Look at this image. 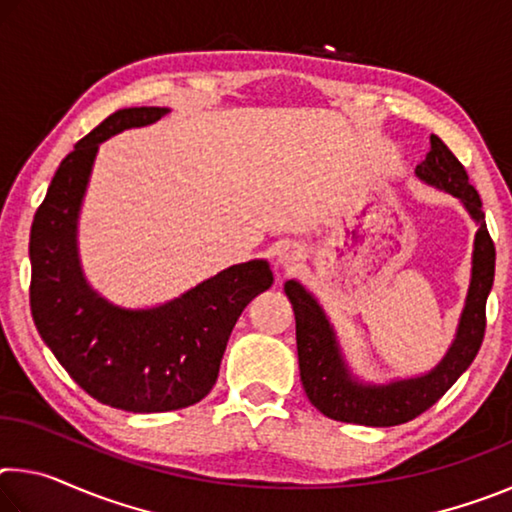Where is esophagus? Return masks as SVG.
Here are the masks:
<instances>
[{"mask_svg": "<svg viewBox=\"0 0 512 512\" xmlns=\"http://www.w3.org/2000/svg\"><path fill=\"white\" fill-rule=\"evenodd\" d=\"M277 259H280L282 266H293L296 262H300V253L293 246H284L280 253H277Z\"/></svg>", "mask_w": 512, "mask_h": 512, "instance_id": "obj_1", "label": "esophagus"}]
</instances>
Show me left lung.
I'll use <instances>...</instances> for the list:
<instances>
[{"label": "left lung", "mask_w": 512, "mask_h": 512, "mask_svg": "<svg viewBox=\"0 0 512 512\" xmlns=\"http://www.w3.org/2000/svg\"><path fill=\"white\" fill-rule=\"evenodd\" d=\"M429 153L415 173L424 183L461 198L472 219L479 223L474 241L472 282L467 291L465 311L458 334L447 357L436 370L418 379L395 381L388 386H363L354 381L341 359L339 345L329 327L323 309L302 284L289 280L284 291L296 311V341L300 379L309 402L327 418L366 424V427H395L431 409L454 381L470 368L485 336V300L495 280V241L485 228L481 198L470 185L467 171L440 137H429Z\"/></svg>", "instance_id": "1"}]
</instances>
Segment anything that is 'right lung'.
<instances>
[{
    "label": "right lung",
    "mask_w": 512,
    "mask_h": 512,
    "mask_svg": "<svg viewBox=\"0 0 512 512\" xmlns=\"http://www.w3.org/2000/svg\"><path fill=\"white\" fill-rule=\"evenodd\" d=\"M167 108H126L67 153L31 225V314L42 341L85 393L112 409L176 411L201 402L219 377L230 332L246 305L273 284L262 259L210 277L167 305L112 307L83 280L76 219L99 144L158 121Z\"/></svg>",
    "instance_id": "obj_1"
}]
</instances>
